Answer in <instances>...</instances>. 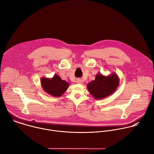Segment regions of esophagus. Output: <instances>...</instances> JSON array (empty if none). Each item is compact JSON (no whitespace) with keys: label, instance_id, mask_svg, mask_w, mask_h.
Masks as SVG:
<instances>
[{"label":"esophagus","instance_id":"esophagus-1","mask_svg":"<svg viewBox=\"0 0 154 154\" xmlns=\"http://www.w3.org/2000/svg\"><path fill=\"white\" fill-rule=\"evenodd\" d=\"M77 82L78 83H79V84H82V83H83V81H82V80H81V79H77Z\"/></svg>","mask_w":154,"mask_h":154}]
</instances>
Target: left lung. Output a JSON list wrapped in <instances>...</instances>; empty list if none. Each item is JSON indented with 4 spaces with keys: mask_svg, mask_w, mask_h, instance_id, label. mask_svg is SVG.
<instances>
[{
    "mask_svg": "<svg viewBox=\"0 0 154 154\" xmlns=\"http://www.w3.org/2000/svg\"><path fill=\"white\" fill-rule=\"evenodd\" d=\"M119 84V79L115 72L106 76L98 74L94 80L87 85L89 93L96 100H101L113 94Z\"/></svg>",
    "mask_w": 154,
    "mask_h": 154,
    "instance_id": "obj_1",
    "label": "left lung"
}]
</instances>
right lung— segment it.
<instances>
[{
    "label": "right lung",
    "instance_id": "right-lung-1",
    "mask_svg": "<svg viewBox=\"0 0 154 154\" xmlns=\"http://www.w3.org/2000/svg\"><path fill=\"white\" fill-rule=\"evenodd\" d=\"M41 86L43 90L48 94L54 97H59L68 89L69 84L61 79L58 75H54L52 78L42 77L41 79Z\"/></svg>",
    "mask_w": 154,
    "mask_h": 154
}]
</instances>
